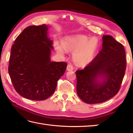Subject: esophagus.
I'll use <instances>...</instances> for the list:
<instances>
[{"instance_id": "1", "label": "esophagus", "mask_w": 133, "mask_h": 133, "mask_svg": "<svg viewBox=\"0 0 133 133\" xmlns=\"http://www.w3.org/2000/svg\"><path fill=\"white\" fill-rule=\"evenodd\" d=\"M67 70H68V71H71V70H73V66L71 63H69L68 64V65H67Z\"/></svg>"}]
</instances>
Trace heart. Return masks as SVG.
Wrapping results in <instances>:
<instances>
[{"label":"heart","instance_id":"b5f03b06","mask_svg":"<svg viewBox=\"0 0 133 133\" xmlns=\"http://www.w3.org/2000/svg\"><path fill=\"white\" fill-rule=\"evenodd\" d=\"M98 46L97 38L89 39L83 35L66 36L62 41V45L56 43V49L59 52L64 53L65 49L74 51V61L81 66H86L92 61Z\"/></svg>","mask_w":133,"mask_h":133}]
</instances>
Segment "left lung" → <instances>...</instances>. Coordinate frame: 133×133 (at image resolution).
<instances>
[{
	"label": "left lung",
	"instance_id": "8db88e82",
	"mask_svg": "<svg viewBox=\"0 0 133 133\" xmlns=\"http://www.w3.org/2000/svg\"><path fill=\"white\" fill-rule=\"evenodd\" d=\"M126 67L123 45L111 36H103L102 49L83 70L76 71L77 94L84 102L99 103L110 99L120 89ZM104 78L102 83L97 78Z\"/></svg>",
	"mask_w": 133,
	"mask_h": 133
}]
</instances>
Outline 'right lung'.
I'll return each instance as SVG.
<instances>
[{
	"instance_id": "obj_1",
	"label": "right lung",
	"mask_w": 133,
	"mask_h": 133,
	"mask_svg": "<svg viewBox=\"0 0 133 133\" xmlns=\"http://www.w3.org/2000/svg\"><path fill=\"white\" fill-rule=\"evenodd\" d=\"M46 24L30 26L18 35L12 46L8 72L16 91L33 101L49 98L66 71L65 62H51L52 41Z\"/></svg>"
}]
</instances>
